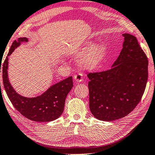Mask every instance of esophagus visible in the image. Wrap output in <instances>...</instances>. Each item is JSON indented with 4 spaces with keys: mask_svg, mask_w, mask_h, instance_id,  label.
I'll return each instance as SVG.
<instances>
[{
    "mask_svg": "<svg viewBox=\"0 0 155 155\" xmlns=\"http://www.w3.org/2000/svg\"><path fill=\"white\" fill-rule=\"evenodd\" d=\"M74 80L77 82H81L83 81V77L81 73H78L76 75H74Z\"/></svg>",
    "mask_w": 155,
    "mask_h": 155,
    "instance_id": "obj_1",
    "label": "esophagus"
}]
</instances>
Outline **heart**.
<instances>
[{"label": "heart", "mask_w": 155, "mask_h": 155, "mask_svg": "<svg viewBox=\"0 0 155 155\" xmlns=\"http://www.w3.org/2000/svg\"><path fill=\"white\" fill-rule=\"evenodd\" d=\"M94 41H87L80 52H78L81 56L86 53L82 56L79 63L82 68L88 71L96 69L103 62L106 56V48L103 43H98L94 45Z\"/></svg>", "instance_id": "heart-1"}]
</instances>
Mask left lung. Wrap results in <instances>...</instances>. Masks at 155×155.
Listing matches in <instances>:
<instances>
[{"label":"left lung","instance_id":"obj_1","mask_svg":"<svg viewBox=\"0 0 155 155\" xmlns=\"http://www.w3.org/2000/svg\"><path fill=\"white\" fill-rule=\"evenodd\" d=\"M122 35L123 48L111 69L88 74L90 110L101 121L116 120L134 110L148 79V59L137 39Z\"/></svg>","mask_w":155,"mask_h":155}]
</instances>
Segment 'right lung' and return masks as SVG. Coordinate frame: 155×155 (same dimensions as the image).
<instances>
[{
    "label": "right lung",
    "mask_w": 155,
    "mask_h": 155,
    "mask_svg": "<svg viewBox=\"0 0 155 155\" xmlns=\"http://www.w3.org/2000/svg\"><path fill=\"white\" fill-rule=\"evenodd\" d=\"M28 41L27 38H20L18 40L14 41L10 47L2 66L3 85L5 91L14 107L29 120L38 122H49L55 120L61 116L64 110L65 99L73 86V77H69L57 82L50 86L40 96L34 98H28L18 94L9 82L8 57L21 43Z\"/></svg>",
    "instance_id": "add662e5"
}]
</instances>
